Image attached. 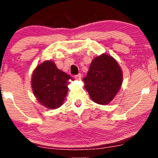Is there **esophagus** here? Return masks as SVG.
Returning a JSON list of instances; mask_svg holds the SVG:
<instances>
[{"mask_svg":"<svg viewBox=\"0 0 158 158\" xmlns=\"http://www.w3.org/2000/svg\"><path fill=\"white\" fill-rule=\"evenodd\" d=\"M74 77H75V79H77V80H80L81 78V74H78V75H76Z\"/></svg>","mask_w":158,"mask_h":158,"instance_id":"esophagus-1","label":"esophagus"}]
</instances>
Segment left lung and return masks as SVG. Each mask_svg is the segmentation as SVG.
I'll return each mask as SVG.
<instances>
[{
	"label": "left lung",
	"instance_id": "obj_1",
	"mask_svg": "<svg viewBox=\"0 0 158 158\" xmlns=\"http://www.w3.org/2000/svg\"><path fill=\"white\" fill-rule=\"evenodd\" d=\"M123 78L122 69L116 59L108 54L102 53L91 61L83 82L92 100L106 106L113 100L120 90Z\"/></svg>",
	"mask_w": 158,
	"mask_h": 158
}]
</instances>
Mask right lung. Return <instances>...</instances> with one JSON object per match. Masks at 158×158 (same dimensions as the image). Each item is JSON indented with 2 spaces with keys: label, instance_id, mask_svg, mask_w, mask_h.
I'll return each instance as SVG.
<instances>
[{
  "label": "right lung",
  "instance_id": "right-lung-1",
  "mask_svg": "<svg viewBox=\"0 0 158 158\" xmlns=\"http://www.w3.org/2000/svg\"><path fill=\"white\" fill-rule=\"evenodd\" d=\"M71 77L57 68L52 61L47 60L38 65L32 72L31 86L41 105L48 109H56L64 103Z\"/></svg>",
  "mask_w": 158,
  "mask_h": 158
}]
</instances>
